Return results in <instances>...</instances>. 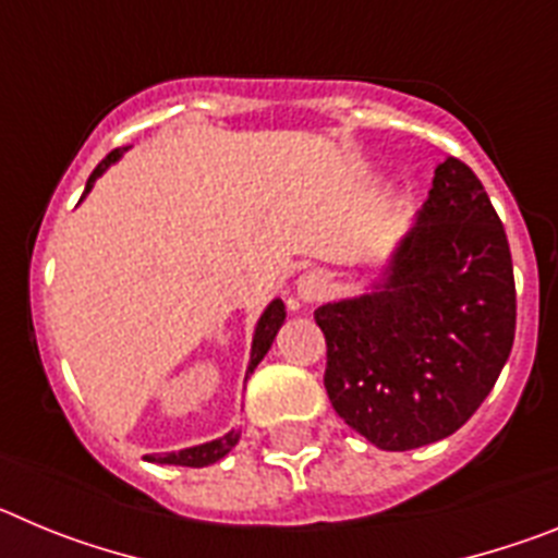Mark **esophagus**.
<instances>
[{
	"instance_id": "34e87169",
	"label": "esophagus",
	"mask_w": 558,
	"mask_h": 558,
	"mask_svg": "<svg viewBox=\"0 0 558 558\" xmlns=\"http://www.w3.org/2000/svg\"><path fill=\"white\" fill-rule=\"evenodd\" d=\"M329 293V276L324 270H307V274L299 276V282H295V295H299V302L304 304H318L324 302Z\"/></svg>"
}]
</instances>
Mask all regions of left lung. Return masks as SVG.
<instances>
[{
    "instance_id": "1",
    "label": "left lung",
    "mask_w": 558,
    "mask_h": 558,
    "mask_svg": "<svg viewBox=\"0 0 558 558\" xmlns=\"http://www.w3.org/2000/svg\"><path fill=\"white\" fill-rule=\"evenodd\" d=\"M315 324L324 388L352 430L391 452L452 436L495 388L517 329L509 240L475 172L438 165L383 284L324 304Z\"/></svg>"
}]
</instances>
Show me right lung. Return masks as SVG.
Returning <instances> with one entry per match:
<instances>
[{
  "mask_svg": "<svg viewBox=\"0 0 558 558\" xmlns=\"http://www.w3.org/2000/svg\"><path fill=\"white\" fill-rule=\"evenodd\" d=\"M122 150H125V147H117V150L108 153L106 159L95 167V172L88 175L83 195H86V192L95 186V181L108 170V165H113V161L120 159ZM282 322H284V304H282V299H276V302L268 304V310H265L263 318H259V324H256L254 343H251L248 372H254L256 363H259V360L268 354L270 343H274V338H276V332H279V327H282ZM236 441H240V433L231 430V433H226L223 438H218V441H209V445H198V447H190V450L165 452V456H145V458L147 461H156V463H175V466H209V463L220 461V458H223L226 452L236 445Z\"/></svg>",
  "mask_w": 558,
  "mask_h": 558,
  "instance_id": "right-lung-1",
  "label": "right lung"
}]
</instances>
